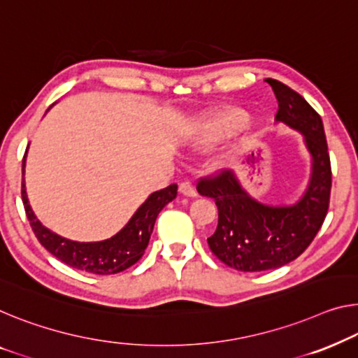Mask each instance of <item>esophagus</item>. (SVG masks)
<instances>
[{
    "label": "esophagus",
    "instance_id": "34e87169",
    "mask_svg": "<svg viewBox=\"0 0 358 358\" xmlns=\"http://www.w3.org/2000/svg\"><path fill=\"white\" fill-rule=\"evenodd\" d=\"M178 191L183 196H189V197H194V196H197V193H196V189H194V186L189 183V181H183V183H180V186H178Z\"/></svg>",
    "mask_w": 358,
    "mask_h": 358
}]
</instances>
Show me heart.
Returning <instances> with one entry per match:
<instances>
[{"label":"heart","mask_w":358,"mask_h":358,"mask_svg":"<svg viewBox=\"0 0 358 358\" xmlns=\"http://www.w3.org/2000/svg\"><path fill=\"white\" fill-rule=\"evenodd\" d=\"M249 115L243 109H228L202 122L196 130V141L199 145H212L231 136L248 125Z\"/></svg>","instance_id":"b5f03b06"}]
</instances>
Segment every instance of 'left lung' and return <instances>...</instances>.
Masks as SVG:
<instances>
[{"mask_svg": "<svg viewBox=\"0 0 358 358\" xmlns=\"http://www.w3.org/2000/svg\"><path fill=\"white\" fill-rule=\"evenodd\" d=\"M278 99L276 122L303 135L312 156L306 193L292 206H265L241 188L231 170L199 178L197 193L212 197L218 209L215 233L207 238L217 259L239 271L273 270L292 262L322 228L331 194V162L322 117L278 80L266 78Z\"/></svg>", "mask_w": 358, "mask_h": 358, "instance_id": "obj_1", "label": "left lung"}]
</instances>
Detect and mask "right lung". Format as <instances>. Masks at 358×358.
<instances>
[{
    "label": "right lung",
    "mask_w": 358,
    "mask_h": 358,
    "mask_svg": "<svg viewBox=\"0 0 358 358\" xmlns=\"http://www.w3.org/2000/svg\"><path fill=\"white\" fill-rule=\"evenodd\" d=\"M24 167L25 156L22 161V191L20 193H22L27 218H29L35 236L38 238L41 246L50 250L61 262L93 275H114L135 265L145 254L159 212L177 197L178 189L177 185H170L167 188L152 193L140 206V209L133 213L127 225L112 238L98 243H77L61 238L59 234L48 230L35 217L29 204V197H27Z\"/></svg>",
    "instance_id": "add662e5"
}]
</instances>
